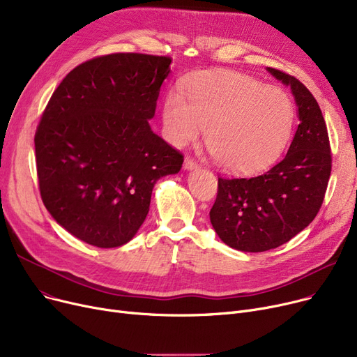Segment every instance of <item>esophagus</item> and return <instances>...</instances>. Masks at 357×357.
Returning a JSON list of instances; mask_svg holds the SVG:
<instances>
[{"label": "esophagus", "mask_w": 357, "mask_h": 357, "mask_svg": "<svg viewBox=\"0 0 357 357\" xmlns=\"http://www.w3.org/2000/svg\"><path fill=\"white\" fill-rule=\"evenodd\" d=\"M183 167L186 169V171H194V169H199L201 166L195 159H192L191 156H186L185 162H183Z\"/></svg>", "instance_id": "esophagus-1"}]
</instances>
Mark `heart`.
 I'll return each mask as SVG.
<instances>
[{"instance_id":"obj_1","label":"heart","mask_w":357,"mask_h":357,"mask_svg":"<svg viewBox=\"0 0 357 357\" xmlns=\"http://www.w3.org/2000/svg\"><path fill=\"white\" fill-rule=\"evenodd\" d=\"M186 100L171 92L163 126L172 144L185 146L205 128V146L214 160L234 172H252L271 163L285 147L294 105L276 86L236 72H207L186 86Z\"/></svg>"}]
</instances>
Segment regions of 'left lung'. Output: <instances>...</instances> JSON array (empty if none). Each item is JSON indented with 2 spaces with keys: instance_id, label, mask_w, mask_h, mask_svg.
Returning a JSON list of instances; mask_svg holds the SVG:
<instances>
[{
  "instance_id": "obj_1",
  "label": "left lung",
  "mask_w": 357,
  "mask_h": 357,
  "mask_svg": "<svg viewBox=\"0 0 357 357\" xmlns=\"http://www.w3.org/2000/svg\"><path fill=\"white\" fill-rule=\"evenodd\" d=\"M289 85L299 124L288 153L266 172L218 178L210 220L218 237L241 252H266L303 231L321 208L331 174V149L323 112L308 88L275 68Z\"/></svg>"
}]
</instances>
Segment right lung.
Instances as JSON below:
<instances>
[{"mask_svg": "<svg viewBox=\"0 0 357 357\" xmlns=\"http://www.w3.org/2000/svg\"><path fill=\"white\" fill-rule=\"evenodd\" d=\"M169 56L111 53L73 68L36 130V166L47 211L72 236L108 249L143 224L153 186L183 155L155 135Z\"/></svg>", "mask_w": 357, "mask_h": 357, "instance_id": "obj_1", "label": "right lung"}]
</instances>
